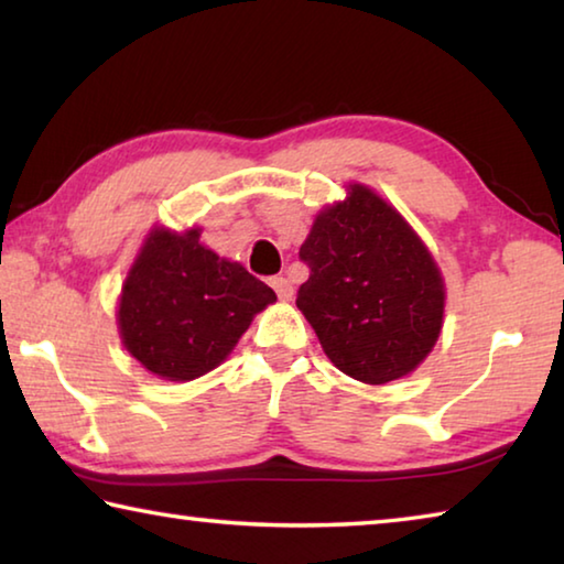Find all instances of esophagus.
<instances>
[{"mask_svg": "<svg viewBox=\"0 0 564 564\" xmlns=\"http://www.w3.org/2000/svg\"><path fill=\"white\" fill-rule=\"evenodd\" d=\"M271 285H273V291L279 293L281 301L293 299V283L289 279H283V275H275V279H271Z\"/></svg>", "mask_w": 564, "mask_h": 564, "instance_id": "obj_1", "label": "esophagus"}]
</instances>
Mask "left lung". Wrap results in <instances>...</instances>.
Instances as JSON below:
<instances>
[{
    "instance_id": "1",
    "label": "left lung",
    "mask_w": 564,
    "mask_h": 564,
    "mask_svg": "<svg viewBox=\"0 0 564 564\" xmlns=\"http://www.w3.org/2000/svg\"><path fill=\"white\" fill-rule=\"evenodd\" d=\"M311 275L295 305L340 373L368 386L405 378L443 330L445 281L393 204L366 184L321 208L301 246Z\"/></svg>"
}]
</instances>
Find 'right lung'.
<instances>
[{
	"label": "right lung",
	"instance_id": "add662e5",
	"mask_svg": "<svg viewBox=\"0 0 564 564\" xmlns=\"http://www.w3.org/2000/svg\"><path fill=\"white\" fill-rule=\"evenodd\" d=\"M271 303L273 289L204 246L198 226H154L121 285L117 326L151 376L186 383L221 366Z\"/></svg>",
	"mask_w": 564,
	"mask_h": 564
}]
</instances>
